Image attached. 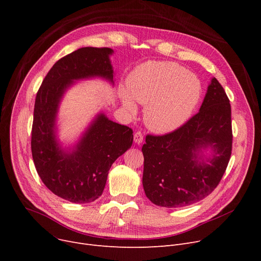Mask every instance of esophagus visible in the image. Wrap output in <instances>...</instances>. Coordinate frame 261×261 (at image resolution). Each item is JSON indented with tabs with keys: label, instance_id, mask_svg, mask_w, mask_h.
<instances>
[{
	"label": "esophagus",
	"instance_id": "obj_1",
	"mask_svg": "<svg viewBox=\"0 0 261 261\" xmlns=\"http://www.w3.org/2000/svg\"><path fill=\"white\" fill-rule=\"evenodd\" d=\"M143 140H144V136H143V133L141 131H138V132L134 133V142H135V144L143 143Z\"/></svg>",
	"mask_w": 261,
	"mask_h": 261
}]
</instances>
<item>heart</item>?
Returning <instances> with one entry per match:
<instances>
[{"mask_svg": "<svg viewBox=\"0 0 261 261\" xmlns=\"http://www.w3.org/2000/svg\"><path fill=\"white\" fill-rule=\"evenodd\" d=\"M130 94L120 90L122 106L131 114L136 101L147 105L145 120L161 133L181 128L193 116L202 98V84L197 75L180 64L150 61L136 68L127 80Z\"/></svg>", "mask_w": 261, "mask_h": 261, "instance_id": "b5f03b06", "label": "heart"}]
</instances>
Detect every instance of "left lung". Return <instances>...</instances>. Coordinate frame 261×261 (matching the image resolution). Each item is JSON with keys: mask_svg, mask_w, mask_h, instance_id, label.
<instances>
[{"mask_svg": "<svg viewBox=\"0 0 261 261\" xmlns=\"http://www.w3.org/2000/svg\"><path fill=\"white\" fill-rule=\"evenodd\" d=\"M230 103L216 78L207 88L200 111L164 135L146 136L143 186L159 206L175 208L194 204L213 193L231 154ZM212 149L210 158L202 150Z\"/></svg>", "mask_w": 261, "mask_h": 261, "instance_id": "1", "label": "left lung"}]
</instances>
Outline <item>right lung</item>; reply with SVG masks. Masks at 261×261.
Here are the masks:
<instances>
[{"label":"right lung","instance_id":"obj_1","mask_svg":"<svg viewBox=\"0 0 261 261\" xmlns=\"http://www.w3.org/2000/svg\"><path fill=\"white\" fill-rule=\"evenodd\" d=\"M112 54L109 47H81L66 55L53 65L36 96L32 154L37 172L53 194L73 203L99 198L112 164L132 146V129L103 113L72 150L63 149L56 138L59 103L75 80L100 77L114 84Z\"/></svg>","mask_w":261,"mask_h":261}]
</instances>
